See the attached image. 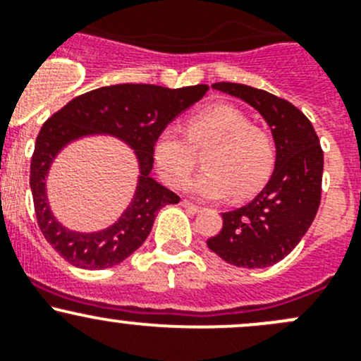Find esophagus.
Returning a JSON list of instances; mask_svg holds the SVG:
<instances>
[{"mask_svg": "<svg viewBox=\"0 0 361 361\" xmlns=\"http://www.w3.org/2000/svg\"><path fill=\"white\" fill-rule=\"evenodd\" d=\"M180 205L184 207L185 210H189V212H192V214H196V212H200V207L198 205H195V203H191V202H188V200H182L180 202Z\"/></svg>", "mask_w": 361, "mask_h": 361, "instance_id": "1", "label": "esophagus"}]
</instances>
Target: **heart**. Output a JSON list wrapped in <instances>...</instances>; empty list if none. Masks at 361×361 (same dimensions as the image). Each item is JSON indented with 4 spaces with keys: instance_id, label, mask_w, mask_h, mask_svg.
<instances>
[{
    "instance_id": "1",
    "label": "heart",
    "mask_w": 361,
    "mask_h": 361,
    "mask_svg": "<svg viewBox=\"0 0 361 361\" xmlns=\"http://www.w3.org/2000/svg\"><path fill=\"white\" fill-rule=\"evenodd\" d=\"M205 172L188 185L203 200L230 195L244 198L258 191L272 172L276 144L265 128L231 105H212L189 117L184 131L169 126L156 137L152 158L170 188H182L196 166L195 152H205Z\"/></svg>"
}]
</instances>
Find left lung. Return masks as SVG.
Returning a JSON list of instances; mask_svg holds the SVG:
<instances>
[{
  "label": "left lung",
  "instance_id": "1",
  "mask_svg": "<svg viewBox=\"0 0 361 361\" xmlns=\"http://www.w3.org/2000/svg\"><path fill=\"white\" fill-rule=\"evenodd\" d=\"M212 87L262 114L276 142V169L255 200L223 214V228L207 245L230 265L265 269L297 247L319 209V138L310 121L286 99L233 82H217Z\"/></svg>",
  "mask_w": 361,
  "mask_h": 361
}]
</instances>
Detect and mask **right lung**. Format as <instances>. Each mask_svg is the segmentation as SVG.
I'll return each mask as SVG.
<instances>
[{
    "label": "right lung",
    "mask_w": 361,
    "mask_h": 361,
    "mask_svg": "<svg viewBox=\"0 0 361 361\" xmlns=\"http://www.w3.org/2000/svg\"><path fill=\"white\" fill-rule=\"evenodd\" d=\"M209 91V85L169 89L152 84H117L77 96L45 121L31 158L30 184L38 226L49 244L73 267L109 269L133 255L149 237L158 210L179 203V196L151 177L156 137ZM110 134L135 151L141 169L135 195L123 216L92 234L68 231L51 214L44 179L55 156L71 141Z\"/></svg>",
    "instance_id": "add662e5"
}]
</instances>
